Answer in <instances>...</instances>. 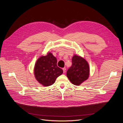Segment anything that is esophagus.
I'll return each mask as SVG.
<instances>
[{"label": "esophagus", "mask_w": 123, "mask_h": 123, "mask_svg": "<svg viewBox=\"0 0 123 123\" xmlns=\"http://www.w3.org/2000/svg\"><path fill=\"white\" fill-rule=\"evenodd\" d=\"M62 70H63V73H65L66 69V68L64 67V68H62Z\"/></svg>", "instance_id": "esophagus-1"}]
</instances>
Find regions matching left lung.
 <instances>
[{"label":"left lung","instance_id":"8db88e82","mask_svg":"<svg viewBox=\"0 0 123 123\" xmlns=\"http://www.w3.org/2000/svg\"><path fill=\"white\" fill-rule=\"evenodd\" d=\"M72 60V65L67 70L66 75L73 84L79 86L89 77V65L83 58L76 55Z\"/></svg>","mask_w":123,"mask_h":123}]
</instances>
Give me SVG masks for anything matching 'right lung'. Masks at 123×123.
Wrapping results in <instances>:
<instances>
[{
	"mask_svg": "<svg viewBox=\"0 0 123 123\" xmlns=\"http://www.w3.org/2000/svg\"><path fill=\"white\" fill-rule=\"evenodd\" d=\"M57 60L51 53L41 56L37 61L34 68L36 79L45 86L53 84L56 78L61 75L63 70L57 66Z\"/></svg>",
	"mask_w": 123,
	"mask_h": 123,
	"instance_id": "right-lung-1",
	"label": "right lung"
}]
</instances>
